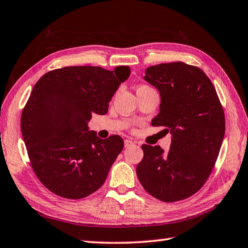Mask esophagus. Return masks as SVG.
<instances>
[{
  "mask_svg": "<svg viewBox=\"0 0 248 248\" xmlns=\"http://www.w3.org/2000/svg\"><path fill=\"white\" fill-rule=\"evenodd\" d=\"M134 142L132 140H124V147H130V146H133Z\"/></svg>",
  "mask_w": 248,
  "mask_h": 248,
  "instance_id": "esophagus-1",
  "label": "esophagus"
}]
</instances>
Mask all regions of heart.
<instances>
[{
    "label": "heart",
    "instance_id": "1",
    "mask_svg": "<svg viewBox=\"0 0 248 248\" xmlns=\"http://www.w3.org/2000/svg\"><path fill=\"white\" fill-rule=\"evenodd\" d=\"M150 87H148V86H146V85H140V86H139L138 87V89H137V91H140V90H143V89H149Z\"/></svg>",
    "mask_w": 248,
    "mask_h": 248
}]
</instances>
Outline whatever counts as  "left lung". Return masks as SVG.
Returning <instances> with one entry per match:
<instances>
[{"label":"left lung","instance_id":"1","mask_svg":"<svg viewBox=\"0 0 248 248\" xmlns=\"http://www.w3.org/2000/svg\"><path fill=\"white\" fill-rule=\"evenodd\" d=\"M144 77L161 96L155 127L172 133L169 152L142 145L137 175L149 195L176 202L195 195L211 175L225 135V113L205 73L184 62L149 66Z\"/></svg>","mask_w":248,"mask_h":248}]
</instances>
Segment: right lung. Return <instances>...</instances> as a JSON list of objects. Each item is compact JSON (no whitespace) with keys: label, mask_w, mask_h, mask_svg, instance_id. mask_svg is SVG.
<instances>
[{"label":"right lung","mask_w":248,"mask_h":248,"mask_svg":"<svg viewBox=\"0 0 248 248\" xmlns=\"http://www.w3.org/2000/svg\"><path fill=\"white\" fill-rule=\"evenodd\" d=\"M129 66H65L43 75L21 114L31 167L55 195L78 200L103 185L124 148L119 135L102 140L88 131L92 114L104 115Z\"/></svg>","instance_id":"right-lung-1"}]
</instances>
